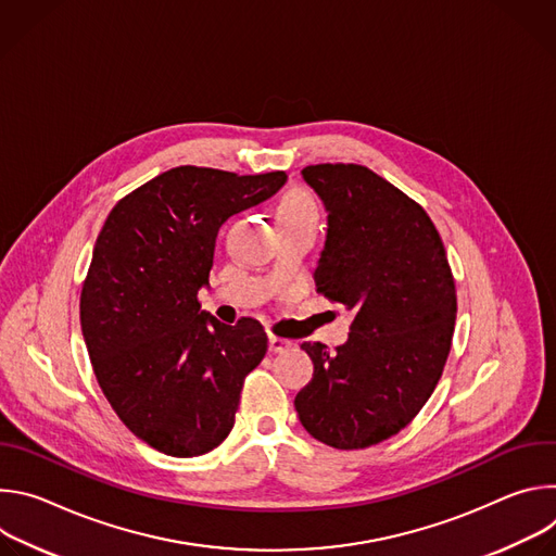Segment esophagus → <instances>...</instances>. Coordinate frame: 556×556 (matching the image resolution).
<instances>
[{"mask_svg":"<svg viewBox=\"0 0 556 556\" xmlns=\"http://www.w3.org/2000/svg\"><path fill=\"white\" fill-rule=\"evenodd\" d=\"M288 348H292V341H288V339H281V337H270V352H283V350H288Z\"/></svg>","mask_w":556,"mask_h":556,"instance_id":"obj_1","label":"esophagus"}]
</instances>
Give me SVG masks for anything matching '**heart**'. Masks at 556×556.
Segmentation results:
<instances>
[{"label": "heart", "instance_id": "b5f03b06", "mask_svg": "<svg viewBox=\"0 0 556 556\" xmlns=\"http://www.w3.org/2000/svg\"><path fill=\"white\" fill-rule=\"evenodd\" d=\"M294 219H319V206L309 191L294 187L283 193L277 206V222H294Z\"/></svg>", "mask_w": 556, "mask_h": 556}]
</instances>
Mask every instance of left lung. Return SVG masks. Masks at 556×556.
Returning a JSON list of instances; mask_svg holds the SVG:
<instances>
[{
	"mask_svg": "<svg viewBox=\"0 0 556 556\" xmlns=\"http://www.w3.org/2000/svg\"><path fill=\"white\" fill-rule=\"evenodd\" d=\"M305 182L328 208L316 290L354 309L348 343H301L314 363L294 407L305 431L367 448L405 429L442 376L457 294L442 237L427 211L371 169L309 165Z\"/></svg>",
	"mask_w": 556,
	"mask_h": 556,
	"instance_id": "8db88e82",
	"label": "left lung"
}]
</instances>
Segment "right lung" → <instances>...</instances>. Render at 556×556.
I'll use <instances>...</instances> for the list:
<instances>
[{
  "mask_svg": "<svg viewBox=\"0 0 556 556\" xmlns=\"http://www.w3.org/2000/svg\"><path fill=\"white\" fill-rule=\"evenodd\" d=\"M286 178L176 167L118 200L97 237L81 290L84 339L108 403L155 451L204 455L235 425L268 337L251 316L219 324L200 309L198 292L219 226Z\"/></svg>",
  "mask_w": 556,
  "mask_h": 556,
  "instance_id": "add662e5",
  "label": "right lung"
}]
</instances>
